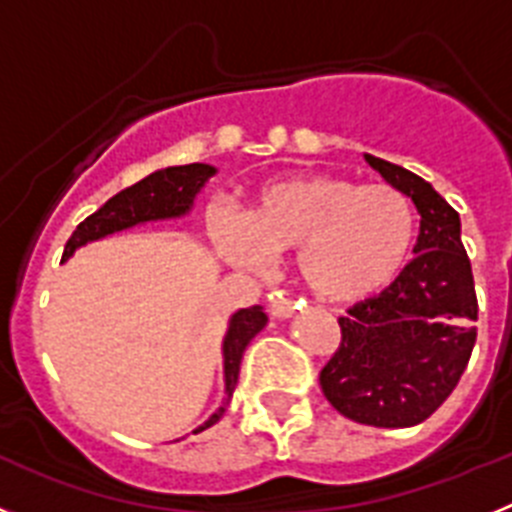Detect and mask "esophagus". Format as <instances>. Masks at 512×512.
<instances>
[{"label": "esophagus", "instance_id": "obj_1", "mask_svg": "<svg viewBox=\"0 0 512 512\" xmlns=\"http://www.w3.org/2000/svg\"><path fill=\"white\" fill-rule=\"evenodd\" d=\"M297 307L300 305H297L287 292H282V289H274V292L269 295V310L274 318H292Z\"/></svg>", "mask_w": 512, "mask_h": 512}]
</instances>
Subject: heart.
<instances>
[{"instance_id":"heart-1","label":"heart","mask_w":512,"mask_h":512,"mask_svg":"<svg viewBox=\"0 0 512 512\" xmlns=\"http://www.w3.org/2000/svg\"><path fill=\"white\" fill-rule=\"evenodd\" d=\"M415 228L413 202L392 184L300 174L261 189L248 217H217L215 241L248 271H264L274 253L297 248V274L312 295L361 302L405 271Z\"/></svg>"}]
</instances>
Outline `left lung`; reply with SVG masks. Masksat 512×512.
Instances as JSON below:
<instances>
[{"label": "left lung", "mask_w": 512, "mask_h": 512, "mask_svg": "<svg viewBox=\"0 0 512 512\" xmlns=\"http://www.w3.org/2000/svg\"><path fill=\"white\" fill-rule=\"evenodd\" d=\"M366 161L418 207V256L382 295L338 318L341 346L323 366L320 387L356 423L408 428L436 413L467 369L477 295L459 212L413 171L369 153Z\"/></svg>", "instance_id": "1"}]
</instances>
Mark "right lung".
<instances>
[{
  "label": "right lung",
  "instance_id": "1",
  "mask_svg": "<svg viewBox=\"0 0 512 512\" xmlns=\"http://www.w3.org/2000/svg\"><path fill=\"white\" fill-rule=\"evenodd\" d=\"M215 174V166L207 164H187V166H169V169L153 171L151 176L140 179L133 187L117 192L112 200L104 202L94 215H89L84 223L76 225L69 243L63 248V261L74 256L76 248L89 241H99L104 235H112L117 230L133 228L148 220H164V217H179L189 212L194 197L205 187V182ZM266 325V315L259 305L238 310L230 318L228 333L223 341V359H225V400L223 405L210 415V420L197 428L194 433L205 431L210 425L223 418L225 408L230 405L235 384H238V372H241V359L251 338Z\"/></svg>",
  "mask_w": 512,
  "mask_h": 512
}]
</instances>
